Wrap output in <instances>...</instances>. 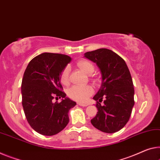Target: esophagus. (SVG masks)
<instances>
[{
    "mask_svg": "<svg viewBox=\"0 0 160 160\" xmlns=\"http://www.w3.org/2000/svg\"><path fill=\"white\" fill-rule=\"evenodd\" d=\"M78 104L79 106H82V107H87L88 105V104H83V103H78Z\"/></svg>",
    "mask_w": 160,
    "mask_h": 160,
    "instance_id": "obj_1",
    "label": "esophagus"
}]
</instances>
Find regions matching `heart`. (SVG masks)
Returning <instances> with one entry per match:
<instances>
[{"label": "heart", "mask_w": 160, "mask_h": 160, "mask_svg": "<svg viewBox=\"0 0 160 160\" xmlns=\"http://www.w3.org/2000/svg\"><path fill=\"white\" fill-rule=\"evenodd\" d=\"M77 66L82 72L87 74H91L94 72V66L91 61L88 60H82L77 63ZM69 68L66 66L61 73V82L63 85H67L69 82L68 78ZM94 89L88 85H74L68 89V94L71 99L80 102L87 101L88 97L92 94Z\"/></svg>", "instance_id": "1"}]
</instances>
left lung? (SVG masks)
Returning a JSON list of instances; mask_svg holds the SVG:
<instances>
[{
  "mask_svg": "<svg viewBox=\"0 0 160 160\" xmlns=\"http://www.w3.org/2000/svg\"><path fill=\"white\" fill-rule=\"evenodd\" d=\"M84 57L97 63L102 78L99 90L93 97L98 112L91 123L103 132L114 133L128 122L134 104L129 70L122 57L107 48L88 51ZM103 98L104 104L101 105Z\"/></svg>",
  "mask_w": 160,
  "mask_h": 160,
  "instance_id": "1",
  "label": "left lung"
}]
</instances>
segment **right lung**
<instances>
[{"label": "right lung", "instance_id": "1", "mask_svg": "<svg viewBox=\"0 0 160 160\" xmlns=\"http://www.w3.org/2000/svg\"><path fill=\"white\" fill-rule=\"evenodd\" d=\"M71 61L67 55L43 53L27 66L21 83L22 106L28 124L39 134H58L69 122L68 111L77 103L61 91V73ZM54 96L62 100L53 102Z\"/></svg>", "mask_w": 160, "mask_h": 160}]
</instances>
